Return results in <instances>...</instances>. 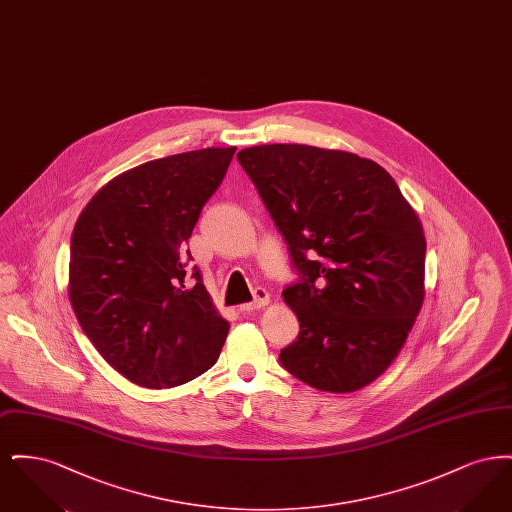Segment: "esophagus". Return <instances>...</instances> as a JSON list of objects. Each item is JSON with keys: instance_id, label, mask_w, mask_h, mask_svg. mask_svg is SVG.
<instances>
[{"instance_id": "obj_1", "label": "esophagus", "mask_w": 512, "mask_h": 512, "mask_svg": "<svg viewBox=\"0 0 512 512\" xmlns=\"http://www.w3.org/2000/svg\"><path fill=\"white\" fill-rule=\"evenodd\" d=\"M268 301H270V297H268L267 290L257 288V290L253 292V301H251V303H244V305H240V313H251V311H257V309L265 307Z\"/></svg>"}]
</instances>
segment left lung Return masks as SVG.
I'll list each match as a JSON object with an SVG mask.
<instances>
[{
    "mask_svg": "<svg viewBox=\"0 0 512 512\" xmlns=\"http://www.w3.org/2000/svg\"><path fill=\"white\" fill-rule=\"evenodd\" d=\"M238 161L297 274L282 295L301 330L280 365L317 390L365 388L397 357L424 301L420 220L390 174L355 153L270 144Z\"/></svg>",
    "mask_w": 512,
    "mask_h": 512,
    "instance_id": "left-lung-1",
    "label": "left lung"
}]
</instances>
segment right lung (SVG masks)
<instances>
[{
  "label": "right lung",
  "mask_w": 512,
  "mask_h": 512,
  "mask_svg": "<svg viewBox=\"0 0 512 512\" xmlns=\"http://www.w3.org/2000/svg\"><path fill=\"white\" fill-rule=\"evenodd\" d=\"M236 147H207L122 172L74 224L69 297L84 334L130 382L161 390L217 363L228 322L194 267L188 238Z\"/></svg>",
  "instance_id": "add662e5"
}]
</instances>
